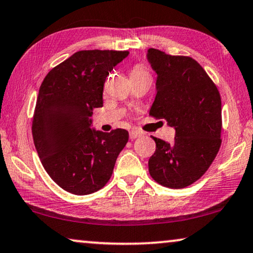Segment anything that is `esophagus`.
<instances>
[{"label":"esophagus","mask_w":253,"mask_h":253,"mask_svg":"<svg viewBox=\"0 0 253 253\" xmlns=\"http://www.w3.org/2000/svg\"><path fill=\"white\" fill-rule=\"evenodd\" d=\"M141 135H142L141 131H138V130H136V129H131V130L129 131V138H130V140H135V138L140 137Z\"/></svg>","instance_id":"34e87169"}]
</instances>
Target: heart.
I'll use <instances>...</instances> for the list:
<instances>
[{
  "mask_svg": "<svg viewBox=\"0 0 253 253\" xmlns=\"http://www.w3.org/2000/svg\"><path fill=\"white\" fill-rule=\"evenodd\" d=\"M141 73H147V72H145V70L143 69V67L140 66V65H136V66L133 67V70H131L130 76H131V74H141Z\"/></svg>",
  "mask_w": 253,
  "mask_h": 253,
  "instance_id": "obj_1",
  "label": "heart"
}]
</instances>
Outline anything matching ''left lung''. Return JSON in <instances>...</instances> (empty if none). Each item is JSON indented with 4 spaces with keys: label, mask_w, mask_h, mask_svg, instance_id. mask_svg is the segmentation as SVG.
<instances>
[{
    "label": "left lung",
    "mask_w": 253,
    "mask_h": 253,
    "mask_svg": "<svg viewBox=\"0 0 253 253\" xmlns=\"http://www.w3.org/2000/svg\"><path fill=\"white\" fill-rule=\"evenodd\" d=\"M148 60L157 73L156 98L149 115L174 127L170 143L154 137L156 151L149 173L172 189L186 188L204 175L221 145V97L205 70L188 56L149 49Z\"/></svg>",
    "instance_id": "1"
}]
</instances>
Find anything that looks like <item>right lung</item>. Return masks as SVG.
I'll return each mask as SVG.
<instances>
[{
    "label": "right lung",
    "mask_w": 253,
    "mask_h": 253,
    "mask_svg": "<svg viewBox=\"0 0 253 253\" xmlns=\"http://www.w3.org/2000/svg\"><path fill=\"white\" fill-rule=\"evenodd\" d=\"M128 51L81 50L55 66L42 81L32 134L45 172L62 189L89 195L112 175L128 131L91 129L92 110L103 106L109 72Z\"/></svg>",
    "instance_id": "right-lung-1"
}]
</instances>
